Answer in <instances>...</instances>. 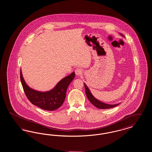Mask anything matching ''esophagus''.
<instances>
[{
  "label": "esophagus",
  "instance_id": "34e87169",
  "mask_svg": "<svg viewBox=\"0 0 152 152\" xmlns=\"http://www.w3.org/2000/svg\"><path fill=\"white\" fill-rule=\"evenodd\" d=\"M75 73H76V75L77 76H79V75H81V73L83 72V71H82V69L80 68H77L75 69Z\"/></svg>",
  "mask_w": 152,
  "mask_h": 152
}]
</instances>
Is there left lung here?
Wrapping results in <instances>:
<instances>
[{"label":"left lung","mask_w":152,"mask_h":152,"mask_svg":"<svg viewBox=\"0 0 152 152\" xmlns=\"http://www.w3.org/2000/svg\"><path fill=\"white\" fill-rule=\"evenodd\" d=\"M84 84V87H85V90H86V93L87 95V98L89 100V101L94 105L96 107H97V108L99 109H109L111 108H113L115 107L116 106H117L118 105H119V104H115V105H110V104H107L104 102H102L101 101L97 100L96 99H95L94 96H93V95L91 93L89 89H88V88L86 86V84L85 83Z\"/></svg>","instance_id":"8db88e82"}]
</instances>
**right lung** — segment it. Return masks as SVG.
I'll list each match as a JSON object with an SVG mask.
<instances>
[{"instance_id":"right-lung-1","label":"right lung","mask_w":152,"mask_h":152,"mask_svg":"<svg viewBox=\"0 0 152 152\" xmlns=\"http://www.w3.org/2000/svg\"><path fill=\"white\" fill-rule=\"evenodd\" d=\"M75 73L60 80L53 89L42 92L29 88L22 76L20 69V80L24 93L29 101L34 105L46 110H54L60 107L65 100L67 88L75 78Z\"/></svg>"}]
</instances>
